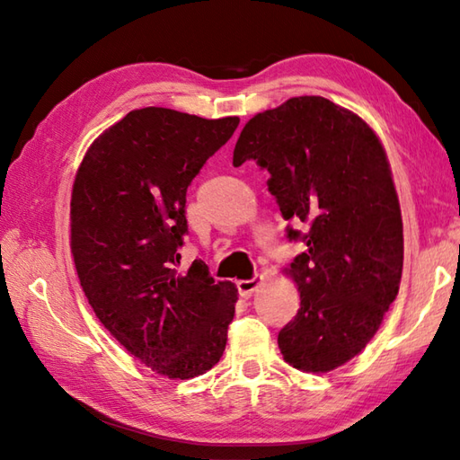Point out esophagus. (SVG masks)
Wrapping results in <instances>:
<instances>
[{
	"label": "esophagus",
	"instance_id": "34e87169",
	"mask_svg": "<svg viewBox=\"0 0 460 460\" xmlns=\"http://www.w3.org/2000/svg\"><path fill=\"white\" fill-rule=\"evenodd\" d=\"M261 285H262V277L255 275V277L249 279V280H239L237 282V288H239V292H241L243 296L249 298V296H252V292H255Z\"/></svg>",
	"mask_w": 460,
	"mask_h": 460
}]
</instances>
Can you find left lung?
<instances>
[{"mask_svg":"<svg viewBox=\"0 0 460 460\" xmlns=\"http://www.w3.org/2000/svg\"><path fill=\"white\" fill-rule=\"evenodd\" d=\"M249 160L270 173L282 217L306 227H287L306 249L288 269L300 308L279 332L280 354L324 374L367 346L399 292L403 223L385 150L358 114L296 96L245 124L233 165Z\"/></svg>","mask_w":460,"mask_h":460,"instance_id":"8db88e82","label":"left lung"}]
</instances>
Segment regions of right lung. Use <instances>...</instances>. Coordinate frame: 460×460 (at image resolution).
<instances>
[{"instance_id":"right-lung-1","label":"right lung","mask_w":460,"mask_h":460,"mask_svg":"<svg viewBox=\"0 0 460 460\" xmlns=\"http://www.w3.org/2000/svg\"><path fill=\"white\" fill-rule=\"evenodd\" d=\"M239 126L172 109L132 111L101 134L76 172L71 251L102 326L162 376L190 379L221 359L237 288L203 261L180 270L185 193Z\"/></svg>"}]
</instances>
